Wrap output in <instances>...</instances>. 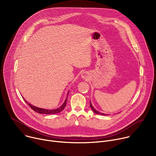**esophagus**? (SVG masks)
Segmentation results:
<instances>
[{
  "mask_svg": "<svg viewBox=\"0 0 156 156\" xmlns=\"http://www.w3.org/2000/svg\"><path fill=\"white\" fill-rule=\"evenodd\" d=\"M87 73L84 72V73H82V78H83V79H86V78H87Z\"/></svg>",
  "mask_w": 156,
  "mask_h": 156,
  "instance_id": "34e87169",
  "label": "esophagus"
}]
</instances>
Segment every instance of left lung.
<instances>
[{
    "label": "left lung",
    "mask_w": 156,
    "mask_h": 156,
    "mask_svg": "<svg viewBox=\"0 0 156 156\" xmlns=\"http://www.w3.org/2000/svg\"><path fill=\"white\" fill-rule=\"evenodd\" d=\"M90 107H91V108H92V110H93V112H94V113H96V114H99V115H108V114H103V113H101V112H98V110H96L94 107H93V106L92 105V104H91V101H90Z\"/></svg>",
    "instance_id": "1"
}]
</instances>
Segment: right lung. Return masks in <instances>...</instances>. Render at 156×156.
Here are the masks:
<instances>
[{
  "instance_id": "add662e5",
  "label": "right lung",
  "mask_w": 156,
  "mask_h": 156,
  "mask_svg": "<svg viewBox=\"0 0 156 156\" xmlns=\"http://www.w3.org/2000/svg\"><path fill=\"white\" fill-rule=\"evenodd\" d=\"M69 92L68 93V94H69ZM67 98H68V96H67V97H66L63 104L60 107H58V108H56V109H53V110L44 109V108H39L37 107L34 106V105L29 104L28 102H27V101L23 98L25 100V101L28 104V105H29V106L37 113H39L41 114H58V113L60 112L62 110H63L64 109V108L66 105V101H67Z\"/></svg>"
}]
</instances>
